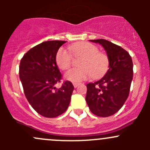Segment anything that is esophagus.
<instances>
[{
    "mask_svg": "<svg viewBox=\"0 0 150 150\" xmlns=\"http://www.w3.org/2000/svg\"><path fill=\"white\" fill-rule=\"evenodd\" d=\"M79 85H80L79 83H73V86H74V87H75V88H77L78 86H79Z\"/></svg>",
    "mask_w": 150,
    "mask_h": 150,
    "instance_id": "esophagus-1",
    "label": "esophagus"
}]
</instances>
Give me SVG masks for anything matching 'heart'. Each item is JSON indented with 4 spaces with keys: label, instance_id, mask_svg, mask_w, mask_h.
<instances>
[{
    "label": "heart",
    "instance_id": "b5f03b06",
    "mask_svg": "<svg viewBox=\"0 0 150 150\" xmlns=\"http://www.w3.org/2000/svg\"><path fill=\"white\" fill-rule=\"evenodd\" d=\"M69 49L76 57H82L79 68H73L64 74V78L73 83H78L93 76L98 78L106 72L109 67V59L105 54L99 52L95 45L87 42L75 43ZM57 66L62 70L67 69L72 64V56L64 48H61L56 56Z\"/></svg>",
    "mask_w": 150,
    "mask_h": 150
}]
</instances>
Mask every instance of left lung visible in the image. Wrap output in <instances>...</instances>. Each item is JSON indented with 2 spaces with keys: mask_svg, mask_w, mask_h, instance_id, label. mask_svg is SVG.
Instances as JSON below:
<instances>
[{
  "mask_svg": "<svg viewBox=\"0 0 150 150\" xmlns=\"http://www.w3.org/2000/svg\"><path fill=\"white\" fill-rule=\"evenodd\" d=\"M107 52L109 69L99 81L87 84L86 101L91 112L99 117H109L122 107L129 94L133 80L131 56L120 46L104 39L90 40Z\"/></svg>",
  "mask_w": 150,
  "mask_h": 150,
  "instance_id": "8db88e82",
  "label": "left lung"
}]
</instances>
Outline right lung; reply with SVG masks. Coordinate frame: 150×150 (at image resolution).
Wrapping results in <instances>:
<instances>
[{"label": "right lung", "instance_id": "obj_1", "mask_svg": "<svg viewBox=\"0 0 150 150\" xmlns=\"http://www.w3.org/2000/svg\"><path fill=\"white\" fill-rule=\"evenodd\" d=\"M67 41L49 40L37 45L24 55L19 64V78L27 99L40 115L55 117L66 111L74 86L67 81L61 88L62 74L56 62L59 48Z\"/></svg>", "mask_w": 150, "mask_h": 150}]
</instances>
